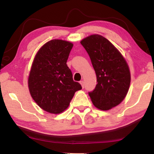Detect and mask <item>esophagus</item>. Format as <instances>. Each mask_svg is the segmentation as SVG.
<instances>
[{"label": "esophagus", "mask_w": 154, "mask_h": 154, "mask_svg": "<svg viewBox=\"0 0 154 154\" xmlns=\"http://www.w3.org/2000/svg\"><path fill=\"white\" fill-rule=\"evenodd\" d=\"M80 83H81V86H82V88H84V86H85V84H84V82L83 81H80Z\"/></svg>", "instance_id": "obj_1"}]
</instances>
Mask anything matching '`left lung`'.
Segmentation results:
<instances>
[{
  "label": "left lung",
  "instance_id": "1",
  "mask_svg": "<svg viewBox=\"0 0 154 154\" xmlns=\"http://www.w3.org/2000/svg\"><path fill=\"white\" fill-rule=\"evenodd\" d=\"M89 54L97 84L89 96L97 108L107 111L121 104L129 90L130 71L119 50L106 38L93 34L81 41Z\"/></svg>",
  "mask_w": 154,
  "mask_h": 154
}]
</instances>
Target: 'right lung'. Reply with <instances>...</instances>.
Returning a JSON list of instances; mask_svg holds the SVG:
<instances>
[{
	"label": "right lung",
	"instance_id": "add662e5",
	"mask_svg": "<svg viewBox=\"0 0 154 154\" xmlns=\"http://www.w3.org/2000/svg\"><path fill=\"white\" fill-rule=\"evenodd\" d=\"M73 43L54 39L35 54L28 79L31 97L44 111L58 114L69 106L75 92L82 89L73 81L66 62Z\"/></svg>",
	"mask_w": 154,
	"mask_h": 154
}]
</instances>
